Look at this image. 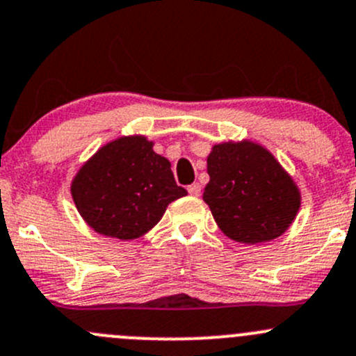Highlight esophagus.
Instances as JSON below:
<instances>
[{
	"label": "esophagus",
	"mask_w": 356,
	"mask_h": 356,
	"mask_svg": "<svg viewBox=\"0 0 356 356\" xmlns=\"http://www.w3.org/2000/svg\"><path fill=\"white\" fill-rule=\"evenodd\" d=\"M188 191H189V195H191V196H200L201 195V186L198 184V182H195V184L188 186Z\"/></svg>",
	"instance_id": "obj_1"
}]
</instances>
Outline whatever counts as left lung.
<instances>
[{
	"label": "left lung",
	"instance_id": "8db88e82",
	"mask_svg": "<svg viewBox=\"0 0 356 356\" xmlns=\"http://www.w3.org/2000/svg\"><path fill=\"white\" fill-rule=\"evenodd\" d=\"M207 167L210 182L203 200L227 238L257 245L288 231L300 210V191L264 146L251 141L215 145Z\"/></svg>",
	"mask_w": 356,
	"mask_h": 356
}]
</instances>
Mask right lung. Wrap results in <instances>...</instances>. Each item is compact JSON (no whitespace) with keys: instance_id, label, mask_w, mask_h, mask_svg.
<instances>
[{"instance_id":"right-lung-1","label":"right lung","mask_w":356,"mask_h":356,"mask_svg":"<svg viewBox=\"0 0 356 356\" xmlns=\"http://www.w3.org/2000/svg\"><path fill=\"white\" fill-rule=\"evenodd\" d=\"M79 213L98 234L136 239L153 229L168 203L188 195L170 161L145 136L118 138L96 152L72 181Z\"/></svg>"}]
</instances>
